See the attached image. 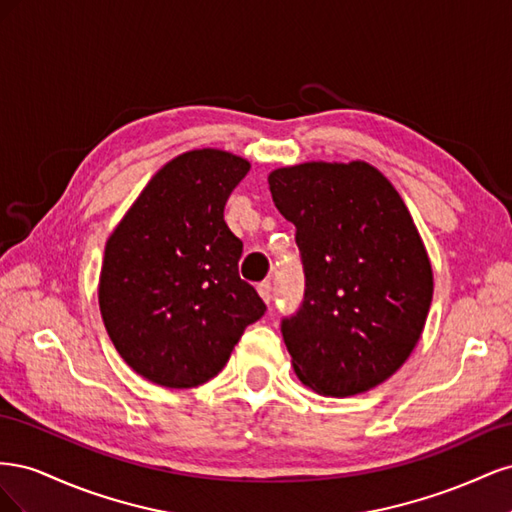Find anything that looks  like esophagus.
Masks as SVG:
<instances>
[{"mask_svg": "<svg viewBox=\"0 0 512 512\" xmlns=\"http://www.w3.org/2000/svg\"><path fill=\"white\" fill-rule=\"evenodd\" d=\"M258 294H260V299L265 301V303H269L271 299H273V288H271V282H262V284H258Z\"/></svg>", "mask_w": 512, "mask_h": 512, "instance_id": "1", "label": "esophagus"}]
</instances>
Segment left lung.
I'll use <instances>...</instances> for the list:
<instances>
[{
  "label": "left lung",
  "instance_id": "1",
  "mask_svg": "<svg viewBox=\"0 0 512 512\" xmlns=\"http://www.w3.org/2000/svg\"><path fill=\"white\" fill-rule=\"evenodd\" d=\"M269 190L305 269V301L282 322L294 374L329 397L374 389L408 361L433 297L404 198L363 160L275 168Z\"/></svg>",
  "mask_w": 512,
  "mask_h": 512
}]
</instances>
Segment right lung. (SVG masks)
Segmentation results:
<instances>
[{
    "label": "right lung",
    "instance_id": "obj_1",
    "mask_svg": "<svg viewBox=\"0 0 512 512\" xmlns=\"http://www.w3.org/2000/svg\"><path fill=\"white\" fill-rule=\"evenodd\" d=\"M250 162L192 149L166 162L108 235L98 303L113 346L138 376L192 389L218 376L247 324L265 314L239 277L243 243L224 222Z\"/></svg>",
    "mask_w": 512,
    "mask_h": 512
}]
</instances>
